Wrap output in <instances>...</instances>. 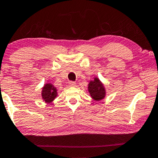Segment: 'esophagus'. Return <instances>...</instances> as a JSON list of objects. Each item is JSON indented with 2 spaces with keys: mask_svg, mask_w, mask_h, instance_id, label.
Masks as SVG:
<instances>
[{
  "mask_svg": "<svg viewBox=\"0 0 158 158\" xmlns=\"http://www.w3.org/2000/svg\"><path fill=\"white\" fill-rule=\"evenodd\" d=\"M69 85L70 87H76V85H77V84H76V82H74V81H69Z\"/></svg>",
  "mask_w": 158,
  "mask_h": 158,
  "instance_id": "34e87169",
  "label": "esophagus"
}]
</instances>
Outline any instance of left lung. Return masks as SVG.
Segmentation results:
<instances>
[{"label": "left lung", "mask_w": 158, "mask_h": 158, "mask_svg": "<svg viewBox=\"0 0 158 158\" xmlns=\"http://www.w3.org/2000/svg\"><path fill=\"white\" fill-rule=\"evenodd\" d=\"M88 92L92 98L95 101H100L103 100L106 95L105 86L99 78L95 77L93 80L89 81L88 84Z\"/></svg>", "instance_id": "obj_1"}]
</instances>
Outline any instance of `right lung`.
<instances>
[{
  "instance_id": "obj_1",
  "label": "right lung",
  "mask_w": 158,
  "mask_h": 158,
  "mask_svg": "<svg viewBox=\"0 0 158 158\" xmlns=\"http://www.w3.org/2000/svg\"><path fill=\"white\" fill-rule=\"evenodd\" d=\"M57 96V89L52 83H46L42 87L41 97L45 103H52Z\"/></svg>"
}]
</instances>
